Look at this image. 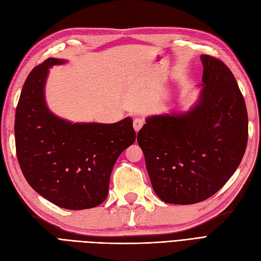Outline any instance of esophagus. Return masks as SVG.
Masks as SVG:
<instances>
[{
  "label": "esophagus",
  "mask_w": 261,
  "mask_h": 261,
  "mask_svg": "<svg viewBox=\"0 0 261 261\" xmlns=\"http://www.w3.org/2000/svg\"><path fill=\"white\" fill-rule=\"evenodd\" d=\"M144 120L143 118H139V117H136L135 120H134V122H133V126H134V129H135V132L136 133H138L139 132V129L143 127V125H144Z\"/></svg>",
  "instance_id": "34e87169"
}]
</instances>
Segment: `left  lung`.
Instances as JSON below:
<instances>
[{
	"mask_svg": "<svg viewBox=\"0 0 261 261\" xmlns=\"http://www.w3.org/2000/svg\"><path fill=\"white\" fill-rule=\"evenodd\" d=\"M202 84L185 112L148 116L137 135L154 193L167 203L192 204L216 194L246 150V105L222 61L200 55Z\"/></svg>",
	"mask_w": 261,
	"mask_h": 261,
	"instance_id": "1",
	"label": "left lung"
}]
</instances>
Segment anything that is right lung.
I'll return each mask as SVG.
<instances>
[{
    "mask_svg": "<svg viewBox=\"0 0 261 261\" xmlns=\"http://www.w3.org/2000/svg\"><path fill=\"white\" fill-rule=\"evenodd\" d=\"M66 62L50 58L28 75L15 114V143L22 174L39 195L61 208L83 210L107 199L114 164L136 133L129 116L113 124L72 123L50 111L49 68Z\"/></svg>",
    "mask_w": 261,
    "mask_h": 261,
    "instance_id": "add662e5",
    "label": "right lung"
}]
</instances>
